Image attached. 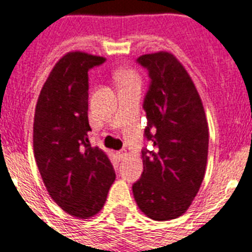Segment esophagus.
Masks as SVG:
<instances>
[{
	"mask_svg": "<svg viewBox=\"0 0 252 252\" xmlns=\"http://www.w3.org/2000/svg\"><path fill=\"white\" fill-rule=\"evenodd\" d=\"M126 150H120V151H118V153H116V157H118V158H119V160H122V159H124L126 157Z\"/></svg>",
	"mask_w": 252,
	"mask_h": 252,
	"instance_id": "obj_1",
	"label": "esophagus"
}]
</instances>
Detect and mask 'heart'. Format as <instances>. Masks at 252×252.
I'll list each match as a JSON object with an SVG mask.
<instances>
[{
    "label": "heart",
    "instance_id": "1",
    "mask_svg": "<svg viewBox=\"0 0 252 252\" xmlns=\"http://www.w3.org/2000/svg\"><path fill=\"white\" fill-rule=\"evenodd\" d=\"M118 81L120 85H126V84H133V83H140V76L136 71L133 69H123L118 73Z\"/></svg>",
    "mask_w": 252,
    "mask_h": 252
}]
</instances>
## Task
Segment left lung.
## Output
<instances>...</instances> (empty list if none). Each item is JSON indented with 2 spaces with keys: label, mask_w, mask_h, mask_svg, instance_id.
Instances as JSON below:
<instances>
[{
  "label": "left lung",
  "mask_w": 252,
  "mask_h": 252,
  "mask_svg": "<svg viewBox=\"0 0 252 252\" xmlns=\"http://www.w3.org/2000/svg\"><path fill=\"white\" fill-rule=\"evenodd\" d=\"M137 62L151 79L144 108L145 137L153 150L142 151L144 172L132 190L147 218L165 221L185 214L199 191L207 164L208 124L193 80L172 53L144 54Z\"/></svg>",
  "instance_id": "left-lung-1"
}]
</instances>
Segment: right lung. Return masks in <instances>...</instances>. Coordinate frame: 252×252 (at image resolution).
Masks as SVG:
<instances>
[{
	"label": "right lung",
	"instance_id": "1",
	"mask_svg": "<svg viewBox=\"0 0 252 252\" xmlns=\"http://www.w3.org/2000/svg\"><path fill=\"white\" fill-rule=\"evenodd\" d=\"M103 57L69 52L53 67L38 95L33 153L49 195L66 214L93 218L105 206L115 171L88 140V71Z\"/></svg>",
	"mask_w": 252,
	"mask_h": 252
}]
</instances>
